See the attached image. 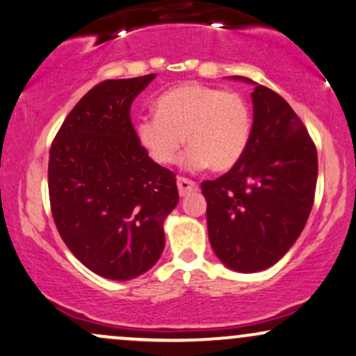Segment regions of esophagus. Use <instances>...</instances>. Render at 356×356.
<instances>
[{
    "label": "esophagus",
    "instance_id": "34e87169",
    "mask_svg": "<svg viewBox=\"0 0 356 356\" xmlns=\"http://www.w3.org/2000/svg\"><path fill=\"white\" fill-rule=\"evenodd\" d=\"M177 187H179V194L182 197L199 189V186H197L194 181H189V179L186 177H177Z\"/></svg>",
    "mask_w": 356,
    "mask_h": 356
}]
</instances>
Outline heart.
I'll use <instances>...</instances> for the list:
<instances>
[{
    "label": "heart",
    "mask_w": 356,
    "mask_h": 356,
    "mask_svg": "<svg viewBox=\"0 0 356 356\" xmlns=\"http://www.w3.org/2000/svg\"><path fill=\"white\" fill-rule=\"evenodd\" d=\"M157 115L136 122V137L154 162L170 165L177 161L197 172L211 165L217 172L234 169L245 156L252 139V109L245 96L216 86L189 83L165 91L156 102Z\"/></svg>",
    "instance_id": "obj_1"
}]
</instances>
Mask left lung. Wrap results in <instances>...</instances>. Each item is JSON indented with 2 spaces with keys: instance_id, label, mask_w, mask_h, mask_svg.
Listing matches in <instances>:
<instances>
[{
  "instance_id": "1",
  "label": "left lung",
  "mask_w": 356,
  "mask_h": 356,
  "mask_svg": "<svg viewBox=\"0 0 356 356\" xmlns=\"http://www.w3.org/2000/svg\"><path fill=\"white\" fill-rule=\"evenodd\" d=\"M252 102L245 156L219 179L200 184L213 252L243 273L272 267L293 245L310 216L318 175L314 140L289 102L260 84Z\"/></svg>"
}]
</instances>
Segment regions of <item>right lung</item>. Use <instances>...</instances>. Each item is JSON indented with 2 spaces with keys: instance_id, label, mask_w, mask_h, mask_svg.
Returning <instances> with one entry per match:
<instances>
[{
  "instance_id": "1",
  "label": "right lung",
  "mask_w": 356,
  "mask_h": 356,
  "mask_svg": "<svg viewBox=\"0 0 356 356\" xmlns=\"http://www.w3.org/2000/svg\"><path fill=\"white\" fill-rule=\"evenodd\" d=\"M156 74L108 79L84 94L49 149L54 224L81 264L111 280L147 272L164 250V220L179 202L175 174L136 137L131 104Z\"/></svg>"
}]
</instances>
